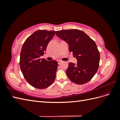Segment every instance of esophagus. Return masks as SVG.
Masks as SVG:
<instances>
[{"mask_svg": "<svg viewBox=\"0 0 120 120\" xmlns=\"http://www.w3.org/2000/svg\"><path fill=\"white\" fill-rule=\"evenodd\" d=\"M57 63H58V64H60L61 62H62V61L60 60H57Z\"/></svg>", "mask_w": 120, "mask_h": 120, "instance_id": "34e87169", "label": "esophagus"}]
</instances>
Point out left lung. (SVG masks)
I'll use <instances>...</instances> for the list:
<instances>
[{"instance_id": "obj_1", "label": "left lung", "mask_w": 120, "mask_h": 120, "mask_svg": "<svg viewBox=\"0 0 120 120\" xmlns=\"http://www.w3.org/2000/svg\"><path fill=\"white\" fill-rule=\"evenodd\" d=\"M56 34L68 43L69 51L78 60L77 64H68L66 70L68 79L78 85L89 82L99 67L100 52L95 42L84 32L76 29L56 31Z\"/></svg>"}]
</instances>
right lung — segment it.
Segmentation results:
<instances>
[{"label": "right lung", "instance_id": "add662e5", "mask_svg": "<svg viewBox=\"0 0 120 120\" xmlns=\"http://www.w3.org/2000/svg\"><path fill=\"white\" fill-rule=\"evenodd\" d=\"M53 30H38L25 40L20 54L19 65L27 82L35 88L44 89L51 85L56 79L58 63L40 57L53 36Z\"/></svg>", "mask_w": 120, "mask_h": 120}]
</instances>
